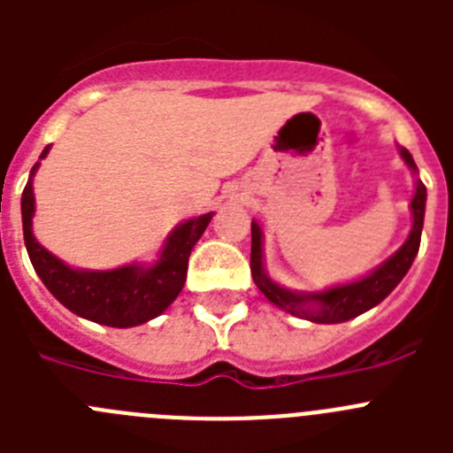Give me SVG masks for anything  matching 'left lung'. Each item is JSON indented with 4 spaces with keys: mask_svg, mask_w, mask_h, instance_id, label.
<instances>
[{
    "mask_svg": "<svg viewBox=\"0 0 453 453\" xmlns=\"http://www.w3.org/2000/svg\"><path fill=\"white\" fill-rule=\"evenodd\" d=\"M399 154H402L403 163L418 174V165H415L411 151L399 147ZM424 206H426V188L418 179L413 202H411L413 226H411L406 242L386 263H381L374 272L358 281L342 283V286L326 288L319 292H295L272 281L263 267V231L258 222H251V276H254V283L274 306L295 318L311 319L318 324L347 322V319L374 308L376 303H381L411 270L419 250V238H422Z\"/></svg>",
    "mask_w": 453,
    "mask_h": 453,
    "instance_id": "obj_1",
    "label": "left lung"
}]
</instances>
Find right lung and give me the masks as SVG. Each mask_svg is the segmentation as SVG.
<instances>
[{"mask_svg": "<svg viewBox=\"0 0 453 453\" xmlns=\"http://www.w3.org/2000/svg\"><path fill=\"white\" fill-rule=\"evenodd\" d=\"M50 145L42 150L45 158ZM40 163L31 167V177L22 192V231L31 265L38 272L47 290L79 318L106 324L115 329L138 326L158 315L179 297L188 274L192 247L206 231L213 213L186 219L167 235L161 256L154 265H124L115 270H74L40 245L31 231L35 213L34 174Z\"/></svg>", "mask_w": 453, "mask_h": 453, "instance_id": "add662e5", "label": "right lung"}]
</instances>
